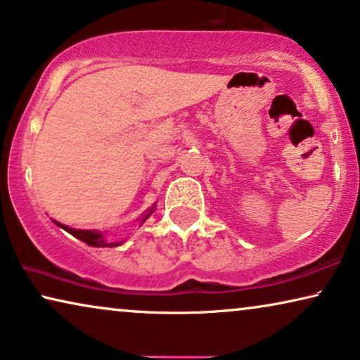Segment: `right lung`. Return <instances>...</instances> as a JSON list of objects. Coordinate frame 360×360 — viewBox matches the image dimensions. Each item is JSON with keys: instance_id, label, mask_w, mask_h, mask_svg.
I'll use <instances>...</instances> for the list:
<instances>
[{"instance_id": "obj_1", "label": "right lung", "mask_w": 360, "mask_h": 360, "mask_svg": "<svg viewBox=\"0 0 360 360\" xmlns=\"http://www.w3.org/2000/svg\"><path fill=\"white\" fill-rule=\"evenodd\" d=\"M155 210V205L152 206L150 210H147V213L144 214V218H142V223L149 218V216L154 213ZM58 228L65 229L67 233H70L72 236H75L77 239L83 240V243L91 245V248H116V245H120L122 243H106L105 240V236H103V233H100V231H85V229H73V228H68V226L58 223V221H53Z\"/></svg>"}]
</instances>
